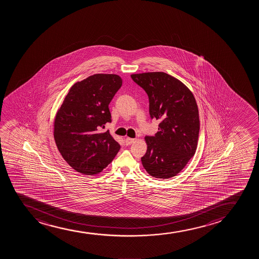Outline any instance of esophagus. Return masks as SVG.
<instances>
[{"label": "esophagus", "instance_id": "esophagus-1", "mask_svg": "<svg viewBox=\"0 0 259 259\" xmlns=\"http://www.w3.org/2000/svg\"><path fill=\"white\" fill-rule=\"evenodd\" d=\"M135 141L136 139L134 138H131V137H126V139H125V143L127 145H131L132 143H135Z\"/></svg>", "mask_w": 259, "mask_h": 259}]
</instances>
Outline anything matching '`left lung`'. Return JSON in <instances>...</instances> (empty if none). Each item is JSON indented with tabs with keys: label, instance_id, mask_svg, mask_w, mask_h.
Masks as SVG:
<instances>
[{
	"label": "left lung",
	"instance_id": "1",
	"mask_svg": "<svg viewBox=\"0 0 259 259\" xmlns=\"http://www.w3.org/2000/svg\"><path fill=\"white\" fill-rule=\"evenodd\" d=\"M145 91L151 118L160 120L155 137H146L147 152L142 163L154 178L177 176L196 152L199 138V110L188 87L162 71L131 75Z\"/></svg>",
	"mask_w": 259,
	"mask_h": 259
}]
</instances>
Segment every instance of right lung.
<instances>
[{
	"mask_svg": "<svg viewBox=\"0 0 259 259\" xmlns=\"http://www.w3.org/2000/svg\"><path fill=\"white\" fill-rule=\"evenodd\" d=\"M116 74L92 75L75 83L57 111L54 137L57 148L70 166L87 176L102 172L120 149L109 131V104L122 87Z\"/></svg>",
	"mask_w": 259,
	"mask_h": 259,
	"instance_id": "add662e5",
	"label": "right lung"
}]
</instances>
